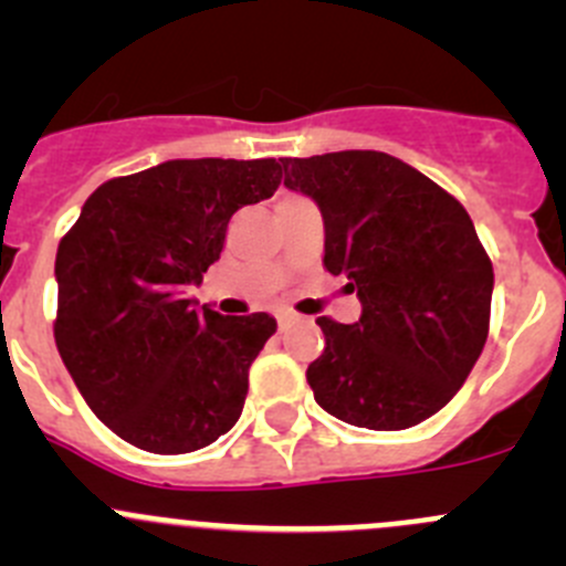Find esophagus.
Wrapping results in <instances>:
<instances>
[{"instance_id":"esophagus-1","label":"esophagus","mask_w":566,"mask_h":566,"mask_svg":"<svg viewBox=\"0 0 566 566\" xmlns=\"http://www.w3.org/2000/svg\"><path fill=\"white\" fill-rule=\"evenodd\" d=\"M276 323H279V328H287L290 323H295V315H290V312H279L276 315Z\"/></svg>"}]
</instances>
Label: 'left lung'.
<instances>
[{"label":"left lung","instance_id":"obj_1","mask_svg":"<svg viewBox=\"0 0 566 566\" xmlns=\"http://www.w3.org/2000/svg\"><path fill=\"white\" fill-rule=\"evenodd\" d=\"M284 186L317 202L325 271L350 279L358 323L317 317L306 369L317 405L347 424L408 430L471 375L490 331L493 262L471 216L438 182L389 153L282 158Z\"/></svg>","mask_w":566,"mask_h":566}]
</instances>
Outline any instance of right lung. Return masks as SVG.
Returning a JSON list of instances; mask_svg holds the SVG:
<instances>
[{"mask_svg": "<svg viewBox=\"0 0 566 566\" xmlns=\"http://www.w3.org/2000/svg\"><path fill=\"white\" fill-rule=\"evenodd\" d=\"M279 182L276 158H182L90 193L56 249L54 339L114 436L186 454L232 430L276 319L224 317L186 290L219 260L232 213Z\"/></svg>", "mask_w": 566, "mask_h": 566, "instance_id": "1", "label": "right lung"}]
</instances>
